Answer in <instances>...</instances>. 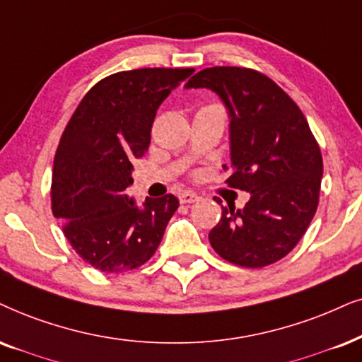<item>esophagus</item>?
Returning a JSON list of instances; mask_svg holds the SVG:
<instances>
[{
    "mask_svg": "<svg viewBox=\"0 0 362 362\" xmlns=\"http://www.w3.org/2000/svg\"><path fill=\"white\" fill-rule=\"evenodd\" d=\"M199 199H200V197L197 195L195 192H190V190L182 192V194L178 195V200H180V204H194Z\"/></svg>",
    "mask_w": 362,
    "mask_h": 362,
    "instance_id": "34e87169",
    "label": "esophagus"
}]
</instances>
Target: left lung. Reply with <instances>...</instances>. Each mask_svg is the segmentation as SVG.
Masks as SVG:
<instances>
[{"mask_svg": "<svg viewBox=\"0 0 362 362\" xmlns=\"http://www.w3.org/2000/svg\"><path fill=\"white\" fill-rule=\"evenodd\" d=\"M185 86L210 88L226 103L234 167L226 184L250 194L244 209L222 205L210 245L240 267L277 262L303 239L319 204L322 155L304 113L276 81L250 68H205Z\"/></svg>", "mask_w": 362, "mask_h": 362, "instance_id": "1", "label": "left lung"}]
</instances>
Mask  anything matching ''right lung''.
<instances>
[{"instance_id": "right-lung-1", "label": "right lung", "mask_w": 362, "mask_h": 362, "mask_svg": "<svg viewBox=\"0 0 362 362\" xmlns=\"http://www.w3.org/2000/svg\"><path fill=\"white\" fill-rule=\"evenodd\" d=\"M194 68H140L100 80L59 139L52 210L76 254L102 272H125L152 257L178 209L167 194L136 205L127 195L132 162L150 145L153 118Z\"/></svg>"}]
</instances>
